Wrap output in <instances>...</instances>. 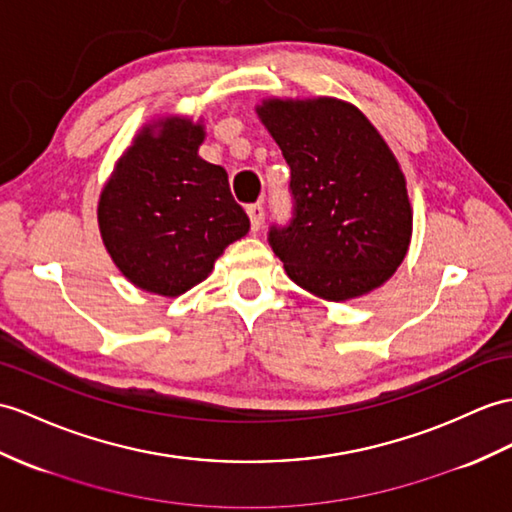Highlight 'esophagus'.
<instances>
[{"mask_svg": "<svg viewBox=\"0 0 512 512\" xmlns=\"http://www.w3.org/2000/svg\"><path fill=\"white\" fill-rule=\"evenodd\" d=\"M247 215H249V221H252V230L258 232L260 226H263V221H265V208H263V204H260V202L249 204L247 206Z\"/></svg>", "mask_w": 512, "mask_h": 512, "instance_id": "obj_1", "label": "esophagus"}]
</instances>
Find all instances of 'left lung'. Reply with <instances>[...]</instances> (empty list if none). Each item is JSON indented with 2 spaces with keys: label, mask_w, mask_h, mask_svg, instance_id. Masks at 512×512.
<instances>
[{
  "label": "left lung",
  "mask_w": 512,
  "mask_h": 512,
  "mask_svg": "<svg viewBox=\"0 0 512 512\" xmlns=\"http://www.w3.org/2000/svg\"><path fill=\"white\" fill-rule=\"evenodd\" d=\"M258 117L291 167V219L269 228L286 276L332 302L389 280L408 252L413 213L404 173L376 128L332 97L269 99Z\"/></svg>",
  "instance_id": "left-lung-1"
}]
</instances>
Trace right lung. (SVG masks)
<instances>
[{
  "label": "right lung",
  "instance_id": "add662e5",
  "mask_svg": "<svg viewBox=\"0 0 512 512\" xmlns=\"http://www.w3.org/2000/svg\"><path fill=\"white\" fill-rule=\"evenodd\" d=\"M204 128L169 119L145 128L99 197L108 254L132 284L176 297L208 278L215 260L249 230L228 173L197 156Z\"/></svg>",
  "mask_w": 512,
  "mask_h": 512
}]
</instances>
